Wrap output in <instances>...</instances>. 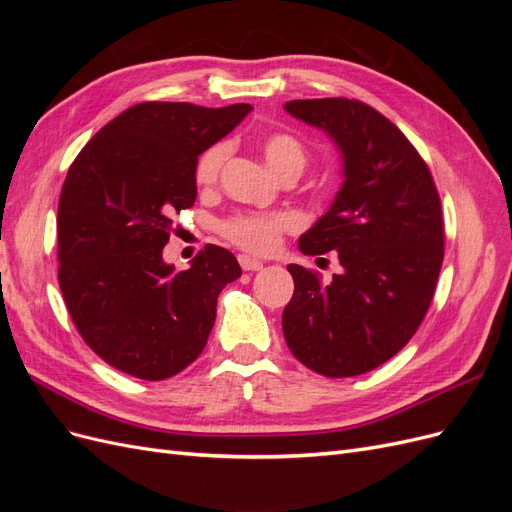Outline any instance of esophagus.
<instances>
[{
  "label": "esophagus",
  "mask_w": 512,
  "mask_h": 512,
  "mask_svg": "<svg viewBox=\"0 0 512 512\" xmlns=\"http://www.w3.org/2000/svg\"><path fill=\"white\" fill-rule=\"evenodd\" d=\"M239 265L243 271H260L262 269V262L254 256H247V254L239 256Z\"/></svg>",
  "instance_id": "obj_1"
}]
</instances>
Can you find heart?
Returning a JSON list of instances; mask_svg holds the SVG:
<instances>
[{"mask_svg":"<svg viewBox=\"0 0 512 512\" xmlns=\"http://www.w3.org/2000/svg\"><path fill=\"white\" fill-rule=\"evenodd\" d=\"M260 153L277 177H284V175L299 177L307 164L305 147L297 141V138L284 132H273L262 138ZM226 158H228L226 145H213L211 149H207L196 164V183L211 185L218 181ZM290 226H292V220L286 213H241L224 222L222 232L224 237H228L239 247H245V250L267 254L275 250L277 243H280V235Z\"/></svg>","mask_w":512,"mask_h":512,"instance_id":"1","label":"heart"}]
</instances>
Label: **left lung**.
<instances>
[{"instance_id":"1","label":"left lung","mask_w":512,"mask_h":512,"mask_svg":"<svg viewBox=\"0 0 512 512\" xmlns=\"http://www.w3.org/2000/svg\"><path fill=\"white\" fill-rule=\"evenodd\" d=\"M284 111L327 134L342 158L329 211L299 239L307 256L337 252L342 271L322 284L288 265L284 337L316 374L359 376L404 348L427 314L444 258L440 198L423 158L376 108L320 98Z\"/></svg>"}]
</instances>
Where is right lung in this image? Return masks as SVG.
Instances as JSON below:
<instances>
[{"label":"right lung","instance_id":"obj_1","mask_svg":"<svg viewBox=\"0 0 512 512\" xmlns=\"http://www.w3.org/2000/svg\"><path fill=\"white\" fill-rule=\"evenodd\" d=\"M250 104L130 106L72 162L57 209L59 288L87 346L141 380L179 374L207 346L237 258L207 245L190 269L162 258L173 215L196 200V164Z\"/></svg>","mask_w":512,"mask_h":512}]
</instances>
